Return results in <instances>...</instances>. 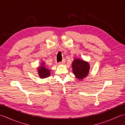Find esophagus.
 <instances>
[{"mask_svg":"<svg viewBox=\"0 0 125 125\" xmlns=\"http://www.w3.org/2000/svg\"><path fill=\"white\" fill-rule=\"evenodd\" d=\"M65 62H66L65 59H63L62 60V62H59V64H63V63Z\"/></svg>","mask_w":125,"mask_h":125,"instance_id":"1","label":"esophagus"}]
</instances>
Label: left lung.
Here are the masks:
<instances>
[{
  "label": "left lung",
  "instance_id": "1",
  "mask_svg": "<svg viewBox=\"0 0 125 125\" xmlns=\"http://www.w3.org/2000/svg\"><path fill=\"white\" fill-rule=\"evenodd\" d=\"M73 74L79 80H83L87 77L90 66L89 63L80 59H75L72 63Z\"/></svg>",
  "mask_w": 125,
  "mask_h": 125
}]
</instances>
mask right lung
Returning <instances> with one entry per match:
<instances>
[{
    "label": "right lung",
    "mask_w": 125,
    "mask_h": 125,
    "mask_svg": "<svg viewBox=\"0 0 125 125\" xmlns=\"http://www.w3.org/2000/svg\"><path fill=\"white\" fill-rule=\"evenodd\" d=\"M45 62H42L41 66L38 68V73L40 78L44 79L50 77L51 75L50 70L47 68L45 66Z\"/></svg>",
    "instance_id": "obj_1"
}]
</instances>
